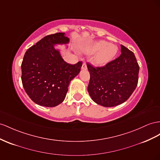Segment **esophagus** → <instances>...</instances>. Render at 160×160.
<instances>
[{"label": "esophagus", "instance_id": "1", "mask_svg": "<svg viewBox=\"0 0 160 160\" xmlns=\"http://www.w3.org/2000/svg\"><path fill=\"white\" fill-rule=\"evenodd\" d=\"M88 68V67H87V64H86L85 62H84L83 64V65H82V67H81V69H83V70H86Z\"/></svg>", "mask_w": 160, "mask_h": 160}]
</instances>
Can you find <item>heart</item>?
Here are the masks:
<instances>
[{
    "label": "heart",
    "mask_w": 160,
    "mask_h": 160,
    "mask_svg": "<svg viewBox=\"0 0 160 160\" xmlns=\"http://www.w3.org/2000/svg\"><path fill=\"white\" fill-rule=\"evenodd\" d=\"M83 51L88 54L98 52L92 61L96 66L102 67L114 59L118 52V48L115 45H109L106 41H97L83 47Z\"/></svg>",
    "instance_id": "heart-1"
}]
</instances>
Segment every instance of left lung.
I'll return each mask as SVG.
<instances>
[{"instance_id":"obj_1","label":"left lung","mask_w":160,"mask_h":160,"mask_svg":"<svg viewBox=\"0 0 160 160\" xmlns=\"http://www.w3.org/2000/svg\"><path fill=\"white\" fill-rule=\"evenodd\" d=\"M90 80L88 90L92 100L104 107L118 106L127 101L135 91L139 66L132 51L121 45V54L103 67L88 62Z\"/></svg>"}]
</instances>
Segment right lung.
<instances>
[{"mask_svg":"<svg viewBox=\"0 0 160 160\" xmlns=\"http://www.w3.org/2000/svg\"><path fill=\"white\" fill-rule=\"evenodd\" d=\"M64 33L42 38L25 53L21 63V81L25 92L40 106L54 107L66 97L71 81L79 74L82 62L71 64L61 57L56 44H67Z\"/></svg>","mask_w":160,"mask_h":160,"instance_id":"add662e5","label":"right lung"}]
</instances>
